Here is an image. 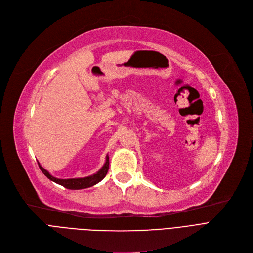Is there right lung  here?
<instances>
[{"label": "right lung", "mask_w": 253, "mask_h": 253, "mask_svg": "<svg viewBox=\"0 0 253 253\" xmlns=\"http://www.w3.org/2000/svg\"><path fill=\"white\" fill-rule=\"evenodd\" d=\"M39 167L41 169V171L45 174V176H47L50 180L54 181L62 187L66 188V189H70V190H81V189H86V188H90L92 185H94L96 183H98L100 180H102L106 173H108L109 171V167H110V161H109V156H106L105 159V163L102 166V168L97 171L96 173L92 174L90 176L87 177H82V178H69V179H60V178H56L54 176H52L49 172L44 169L41 165L39 163Z\"/></svg>", "instance_id": "right-lung-1"}]
</instances>
